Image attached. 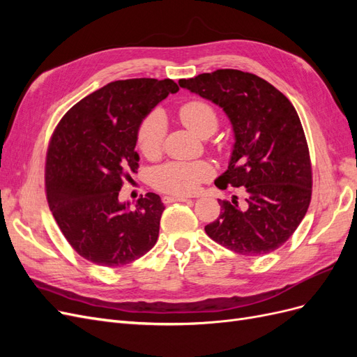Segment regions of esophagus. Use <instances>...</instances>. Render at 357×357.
Masks as SVG:
<instances>
[{
	"label": "esophagus",
	"instance_id": "34e87169",
	"mask_svg": "<svg viewBox=\"0 0 357 357\" xmlns=\"http://www.w3.org/2000/svg\"><path fill=\"white\" fill-rule=\"evenodd\" d=\"M162 199H164L165 204H169V202H188V201H190V198H188V197H174V195H167V197H164Z\"/></svg>",
	"mask_w": 357,
	"mask_h": 357
}]
</instances>
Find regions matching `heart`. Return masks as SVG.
Here are the masks:
<instances>
[{
	"mask_svg": "<svg viewBox=\"0 0 357 357\" xmlns=\"http://www.w3.org/2000/svg\"><path fill=\"white\" fill-rule=\"evenodd\" d=\"M180 119L193 132L207 137L218 128V114L214 109L204 101H190L180 109ZM165 135V119L160 113H150L142 122L137 132V144L147 158H155L162 149V139ZM213 176V168L208 162H168L153 171L152 183L159 190L174 195H189L197 192L201 183Z\"/></svg>",
	"mask_w": 357,
	"mask_h": 357,
	"instance_id": "heart-1",
	"label": "heart"
}]
</instances>
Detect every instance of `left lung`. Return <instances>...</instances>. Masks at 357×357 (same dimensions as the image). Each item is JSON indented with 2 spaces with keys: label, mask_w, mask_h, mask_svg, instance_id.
<instances>
[{
  "label": "left lung",
  "mask_w": 357,
  "mask_h": 357,
  "mask_svg": "<svg viewBox=\"0 0 357 357\" xmlns=\"http://www.w3.org/2000/svg\"><path fill=\"white\" fill-rule=\"evenodd\" d=\"M178 84L219 105L234 129L228 169L214 185L241 188V197L219 199L220 215L205 232L244 256L277 250L311 201L310 153L295 107L271 83L240 70L204 73Z\"/></svg>",
  "instance_id": "1"
}]
</instances>
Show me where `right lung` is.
<instances>
[{"label": "right lung", "instance_id": "1", "mask_svg": "<svg viewBox=\"0 0 357 357\" xmlns=\"http://www.w3.org/2000/svg\"><path fill=\"white\" fill-rule=\"evenodd\" d=\"M177 91L171 79L112 82L73 105L52 135L46 158L49 207L74 250L96 265L131 264L158 241L165 210L159 195L149 192L129 208L119 192L138 168L139 125Z\"/></svg>", "mask_w": 357, "mask_h": 357}]
</instances>
